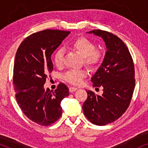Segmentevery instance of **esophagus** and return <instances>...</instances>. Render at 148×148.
<instances>
[{
  "mask_svg": "<svg viewBox=\"0 0 148 148\" xmlns=\"http://www.w3.org/2000/svg\"><path fill=\"white\" fill-rule=\"evenodd\" d=\"M77 90V88H75V87H70V88H69V92L71 93H72V92H75Z\"/></svg>",
  "mask_w": 148,
  "mask_h": 148,
  "instance_id": "obj_1",
  "label": "esophagus"
}]
</instances>
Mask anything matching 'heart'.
<instances>
[{
    "label": "heart",
    "instance_id": "obj_1",
    "mask_svg": "<svg viewBox=\"0 0 148 148\" xmlns=\"http://www.w3.org/2000/svg\"><path fill=\"white\" fill-rule=\"evenodd\" d=\"M71 47L84 56V62L90 67L98 65L102 59V53L100 50H95L96 46L88 38H79L72 42ZM64 50L59 48L56 50L53 55V61L56 66H60L63 63ZM86 72L83 70H69L63 75L66 82L73 85L82 84L83 79L86 77Z\"/></svg>",
    "mask_w": 148,
    "mask_h": 148
}]
</instances>
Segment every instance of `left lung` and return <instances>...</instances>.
<instances>
[{
  "mask_svg": "<svg viewBox=\"0 0 148 148\" xmlns=\"http://www.w3.org/2000/svg\"><path fill=\"white\" fill-rule=\"evenodd\" d=\"M100 36L106 46L102 64L91 81L94 87L103 88L102 96L86 91L83 104L87 119L96 125H106L122 116L128 108L135 86L133 58L127 46L110 32L94 29L88 32Z\"/></svg>",
  "mask_w": 148,
  "mask_h": 148,
  "instance_id": "left-lung-1",
  "label": "left lung"
}]
</instances>
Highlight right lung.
Masks as SVG:
<instances>
[{"label":"right lung","instance_id":"right-lung-1","mask_svg":"<svg viewBox=\"0 0 148 148\" xmlns=\"http://www.w3.org/2000/svg\"><path fill=\"white\" fill-rule=\"evenodd\" d=\"M70 32L46 29L25 38L16 52L13 84L17 104L28 119L42 126L56 122L62 114L61 100L69 88L62 83L45 90L48 75L53 70L51 56Z\"/></svg>","mask_w":148,"mask_h":148}]
</instances>
